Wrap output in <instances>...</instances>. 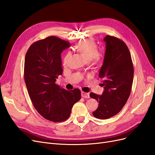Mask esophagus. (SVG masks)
Returning <instances> with one entry per match:
<instances>
[{
	"instance_id": "esophagus-1",
	"label": "esophagus",
	"mask_w": 155,
	"mask_h": 155,
	"mask_svg": "<svg viewBox=\"0 0 155 155\" xmlns=\"http://www.w3.org/2000/svg\"><path fill=\"white\" fill-rule=\"evenodd\" d=\"M81 96L84 98H88L90 97V96H89V94L85 92H81Z\"/></svg>"
}]
</instances>
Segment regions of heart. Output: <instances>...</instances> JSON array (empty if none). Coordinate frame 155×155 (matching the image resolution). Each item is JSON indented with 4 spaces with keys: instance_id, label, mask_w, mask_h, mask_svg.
<instances>
[{
    "instance_id": "heart-1",
    "label": "heart",
    "mask_w": 155,
    "mask_h": 155,
    "mask_svg": "<svg viewBox=\"0 0 155 155\" xmlns=\"http://www.w3.org/2000/svg\"><path fill=\"white\" fill-rule=\"evenodd\" d=\"M75 48L78 51L83 54L88 60H97L99 58V54L97 52V46L96 42L93 39H88L78 42L75 45ZM70 56V52L68 51L64 55L63 63L64 65H66L68 61V59Z\"/></svg>"
}]
</instances>
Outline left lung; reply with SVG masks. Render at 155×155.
<instances>
[{"instance_id": "left-lung-1", "label": "left lung", "mask_w": 155, "mask_h": 155, "mask_svg": "<svg viewBox=\"0 0 155 155\" xmlns=\"http://www.w3.org/2000/svg\"><path fill=\"white\" fill-rule=\"evenodd\" d=\"M104 41L106 50L99 77L104 91L101 96L90 94L91 97L99 103L92 114L101 120L110 118L122 109L130 96L134 76L132 59L124 42L110 35Z\"/></svg>"}]
</instances>
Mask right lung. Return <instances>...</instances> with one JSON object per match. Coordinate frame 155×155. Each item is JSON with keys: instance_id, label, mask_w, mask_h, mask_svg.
Masks as SVG:
<instances>
[{"instance_id": "obj_1", "label": "right lung", "mask_w": 155, "mask_h": 155, "mask_svg": "<svg viewBox=\"0 0 155 155\" xmlns=\"http://www.w3.org/2000/svg\"><path fill=\"white\" fill-rule=\"evenodd\" d=\"M70 46L59 37L50 36L33 43L25 60V81L33 105L44 118L54 122L67 120L72 108L81 99L78 88L67 91L56 85L62 75L61 54Z\"/></svg>"}]
</instances>
